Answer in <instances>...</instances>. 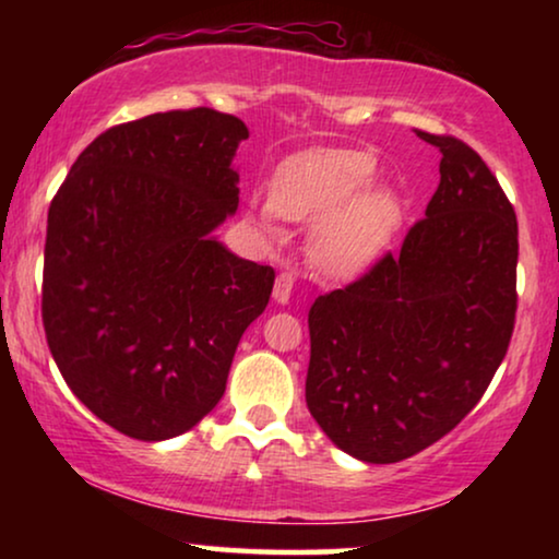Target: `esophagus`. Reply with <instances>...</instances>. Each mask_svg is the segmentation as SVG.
I'll return each mask as SVG.
<instances>
[{
  "label": "esophagus",
  "instance_id": "obj_1",
  "mask_svg": "<svg viewBox=\"0 0 559 559\" xmlns=\"http://www.w3.org/2000/svg\"><path fill=\"white\" fill-rule=\"evenodd\" d=\"M293 289H295V277H293V274H289V272L277 274V280H274V289H272L274 302L287 305L289 297H293Z\"/></svg>",
  "mask_w": 559,
  "mask_h": 559
}]
</instances>
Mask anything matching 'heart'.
Listing matches in <instances>:
<instances>
[{"mask_svg":"<svg viewBox=\"0 0 559 559\" xmlns=\"http://www.w3.org/2000/svg\"><path fill=\"white\" fill-rule=\"evenodd\" d=\"M377 159L361 150L312 147L287 157L272 178V195L254 198L249 221L266 239L280 221L318 218L312 254L331 277H354L386 247L400 226L394 190L369 182Z\"/></svg>","mask_w":559,"mask_h":559,"instance_id":"heart-1","label":"heart"}]
</instances>
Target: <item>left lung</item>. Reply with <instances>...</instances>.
Returning a JSON list of instances; mask_svg holds the SVG:
<instances>
[{"instance_id":"obj_1","label":"left lung","mask_w":559,"mask_h":559,"mask_svg":"<svg viewBox=\"0 0 559 559\" xmlns=\"http://www.w3.org/2000/svg\"><path fill=\"white\" fill-rule=\"evenodd\" d=\"M402 251L312 302L305 400L335 448L396 463L448 435L491 384L516 316V216L455 136Z\"/></svg>"}]
</instances>
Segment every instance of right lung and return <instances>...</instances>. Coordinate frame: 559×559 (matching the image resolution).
I'll use <instances>...</instances> for the list:
<instances>
[{
  "label": "right lung",
  "mask_w": 559,
  "mask_h": 559,
  "mask_svg": "<svg viewBox=\"0 0 559 559\" xmlns=\"http://www.w3.org/2000/svg\"><path fill=\"white\" fill-rule=\"evenodd\" d=\"M239 117L165 111L98 134L48 211L43 323L71 392L134 440L178 438L226 392L274 270L213 234L239 209Z\"/></svg>",
  "instance_id": "1"
}]
</instances>
